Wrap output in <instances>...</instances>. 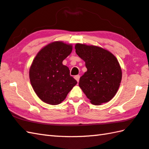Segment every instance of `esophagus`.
I'll return each instance as SVG.
<instances>
[{
	"label": "esophagus",
	"mask_w": 149,
	"mask_h": 149,
	"mask_svg": "<svg viewBox=\"0 0 149 149\" xmlns=\"http://www.w3.org/2000/svg\"><path fill=\"white\" fill-rule=\"evenodd\" d=\"M74 78L76 80H77V81L78 82H79V80H80V75H76L74 77Z\"/></svg>",
	"instance_id": "1"
}]
</instances>
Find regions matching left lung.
<instances>
[{
    "mask_svg": "<svg viewBox=\"0 0 149 149\" xmlns=\"http://www.w3.org/2000/svg\"><path fill=\"white\" fill-rule=\"evenodd\" d=\"M75 49L88 69L80 78V88L93 104L108 102L116 95L121 82L122 71L117 58L97 46L77 43Z\"/></svg>",
    "mask_w": 149,
    "mask_h": 149,
    "instance_id": "8db88e82",
    "label": "left lung"
}]
</instances>
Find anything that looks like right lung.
Segmentation results:
<instances>
[{"label": "right lung", "mask_w": 149, "mask_h": 149, "mask_svg": "<svg viewBox=\"0 0 149 149\" xmlns=\"http://www.w3.org/2000/svg\"><path fill=\"white\" fill-rule=\"evenodd\" d=\"M72 52V46L61 41L47 45L36 55L30 67V80L33 90L44 102L60 104L77 84L62 61Z\"/></svg>", "instance_id": "add662e5"}]
</instances>
